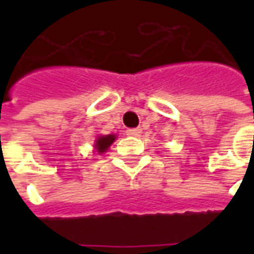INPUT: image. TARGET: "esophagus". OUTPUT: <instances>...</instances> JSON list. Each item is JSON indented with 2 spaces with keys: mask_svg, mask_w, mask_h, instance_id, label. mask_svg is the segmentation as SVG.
Returning <instances> with one entry per match:
<instances>
[{
  "mask_svg": "<svg viewBox=\"0 0 254 254\" xmlns=\"http://www.w3.org/2000/svg\"><path fill=\"white\" fill-rule=\"evenodd\" d=\"M140 133H141V129H138V127H133V129H127V134L130 136V137H138Z\"/></svg>",
  "mask_w": 254,
  "mask_h": 254,
  "instance_id": "obj_1",
  "label": "esophagus"
}]
</instances>
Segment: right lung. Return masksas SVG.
Here are the masks:
<instances>
[{"instance_id": "add662e5", "label": "right lung", "mask_w": 254, "mask_h": 254, "mask_svg": "<svg viewBox=\"0 0 254 254\" xmlns=\"http://www.w3.org/2000/svg\"><path fill=\"white\" fill-rule=\"evenodd\" d=\"M117 136L116 134H106V136H99V137L96 138V141H95V149H96V152H99V154H103L106 152L109 147H110L111 144L116 141Z\"/></svg>"}]
</instances>
